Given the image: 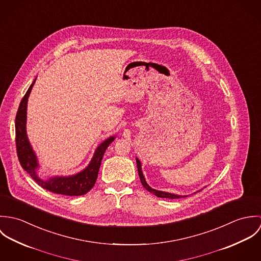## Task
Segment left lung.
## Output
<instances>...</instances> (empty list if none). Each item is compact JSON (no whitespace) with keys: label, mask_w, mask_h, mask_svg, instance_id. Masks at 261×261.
Wrapping results in <instances>:
<instances>
[{"label":"left lung","mask_w":261,"mask_h":261,"mask_svg":"<svg viewBox=\"0 0 261 261\" xmlns=\"http://www.w3.org/2000/svg\"><path fill=\"white\" fill-rule=\"evenodd\" d=\"M137 166H138V172H139V176H140V179H141V182L143 184V186L146 188V190H148L149 193L155 195L156 197L159 198H168V199H179V198H183V196H179V195H174V194H171V193H166V192H162V191H156L154 189H151L150 187L147 184L146 180H145V177L143 175V172H142V168H141V162L137 159Z\"/></svg>","instance_id":"obj_1"}]
</instances>
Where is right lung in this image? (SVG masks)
<instances>
[{"instance_id": "add662e5", "label": "right lung", "mask_w": 261, "mask_h": 261, "mask_svg": "<svg viewBox=\"0 0 261 261\" xmlns=\"http://www.w3.org/2000/svg\"><path fill=\"white\" fill-rule=\"evenodd\" d=\"M35 80L27 90L26 94L22 98L18 112L16 114V148L17 155L22 168L32 177V179L37 183L39 186L47 191H50L55 194H61L66 196H81L86 194L91 188L94 186L98 171L100 168L102 156L113 141V137L106 140L94 152V155L88 165V167L80 172L79 174L71 177H56L48 181H43L39 179L36 175V168L38 167L36 156L34 151L29 144L27 135H26V111H27V101L31 89L34 85Z\"/></svg>"}]
</instances>
